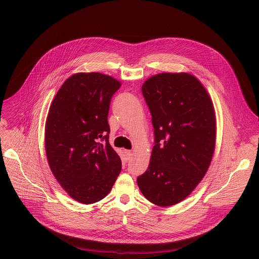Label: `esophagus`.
Listing matches in <instances>:
<instances>
[{"instance_id":"1","label":"esophagus","mask_w":259,"mask_h":259,"mask_svg":"<svg viewBox=\"0 0 259 259\" xmlns=\"http://www.w3.org/2000/svg\"><path fill=\"white\" fill-rule=\"evenodd\" d=\"M132 156V152L130 150H124L122 151V157H124L125 161H128Z\"/></svg>"}]
</instances>
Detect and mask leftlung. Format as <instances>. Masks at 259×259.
Segmentation results:
<instances>
[{
	"label": "left lung",
	"instance_id": "8db88e82",
	"mask_svg": "<svg viewBox=\"0 0 259 259\" xmlns=\"http://www.w3.org/2000/svg\"><path fill=\"white\" fill-rule=\"evenodd\" d=\"M142 91L152 115L155 145L138 185L154 205L173 206L190 195L211 164L216 141L214 106L206 88L187 72L153 75Z\"/></svg>",
	"mask_w": 259,
	"mask_h": 259
}]
</instances>
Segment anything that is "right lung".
<instances>
[{
    "label": "right lung",
    "mask_w": 259,
    "mask_h": 259,
    "mask_svg": "<svg viewBox=\"0 0 259 259\" xmlns=\"http://www.w3.org/2000/svg\"><path fill=\"white\" fill-rule=\"evenodd\" d=\"M120 83L99 72L68 77L54 97L45 125L51 172L70 197L100 201L111 191L121 161L109 144L108 112Z\"/></svg>",
    "instance_id": "1"
}]
</instances>
